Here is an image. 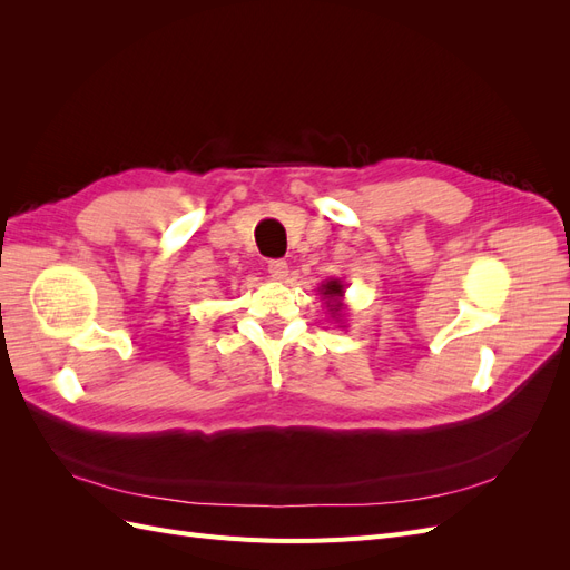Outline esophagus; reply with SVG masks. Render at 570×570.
I'll return each instance as SVG.
<instances>
[{"instance_id":"esophagus-1","label":"esophagus","mask_w":570,"mask_h":570,"mask_svg":"<svg viewBox=\"0 0 570 570\" xmlns=\"http://www.w3.org/2000/svg\"><path fill=\"white\" fill-rule=\"evenodd\" d=\"M268 273H271L273 281H285L287 262H283V258H273V262H268Z\"/></svg>"}]
</instances>
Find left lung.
<instances>
[{
    "label": "left lung",
    "instance_id": "obj_1",
    "mask_svg": "<svg viewBox=\"0 0 570 570\" xmlns=\"http://www.w3.org/2000/svg\"><path fill=\"white\" fill-rule=\"evenodd\" d=\"M318 292L327 299L325 304L331 306L333 318H335V316H342L344 304H342L340 299H342V295H344V285H342L340 281H325V283L318 287Z\"/></svg>",
    "mask_w": 570,
    "mask_h": 570
}]
</instances>
